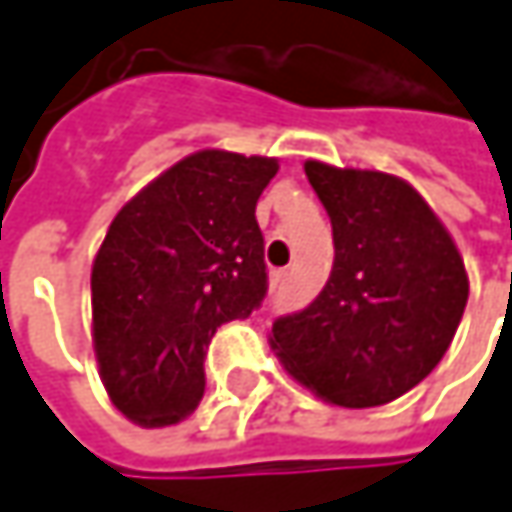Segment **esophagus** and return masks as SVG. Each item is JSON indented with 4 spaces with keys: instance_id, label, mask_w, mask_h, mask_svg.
I'll return each mask as SVG.
<instances>
[{
    "instance_id": "34e87169",
    "label": "esophagus",
    "mask_w": 512,
    "mask_h": 512,
    "mask_svg": "<svg viewBox=\"0 0 512 512\" xmlns=\"http://www.w3.org/2000/svg\"><path fill=\"white\" fill-rule=\"evenodd\" d=\"M286 280H289V272H286V269L272 272V292H280V289L286 286Z\"/></svg>"
}]
</instances>
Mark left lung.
I'll list each match as a JSON object with an SVG mask.
<instances>
[{
	"label": "left lung",
	"mask_w": 512,
	"mask_h": 512,
	"mask_svg": "<svg viewBox=\"0 0 512 512\" xmlns=\"http://www.w3.org/2000/svg\"><path fill=\"white\" fill-rule=\"evenodd\" d=\"M332 220L321 295L272 323L286 372L318 398L361 410L421 384L453 344L470 283L450 232L410 183L306 160Z\"/></svg>",
	"instance_id": "1"
}]
</instances>
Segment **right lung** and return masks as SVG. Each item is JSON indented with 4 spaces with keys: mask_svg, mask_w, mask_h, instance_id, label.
Listing matches in <instances>:
<instances>
[{
    "mask_svg": "<svg viewBox=\"0 0 512 512\" xmlns=\"http://www.w3.org/2000/svg\"><path fill=\"white\" fill-rule=\"evenodd\" d=\"M275 157L206 148L117 212L91 269L94 352L114 407L143 427L189 415L217 326L266 298L257 197Z\"/></svg>",
    "mask_w": 512,
    "mask_h": 512,
    "instance_id": "right-lung-1",
    "label": "right lung"
}]
</instances>
